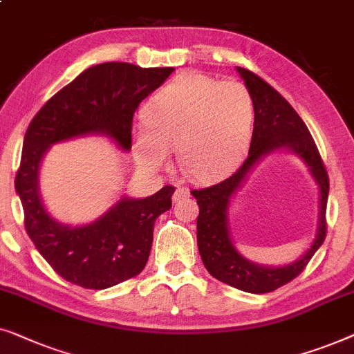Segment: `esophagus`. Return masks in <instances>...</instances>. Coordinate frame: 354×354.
I'll return each mask as SVG.
<instances>
[{
	"mask_svg": "<svg viewBox=\"0 0 354 354\" xmlns=\"http://www.w3.org/2000/svg\"><path fill=\"white\" fill-rule=\"evenodd\" d=\"M186 197H189L187 189L186 187H178L175 194H173V202H179V201H183V198H186Z\"/></svg>",
	"mask_w": 354,
	"mask_h": 354,
	"instance_id": "1",
	"label": "esophagus"
}]
</instances>
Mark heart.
<instances>
[{"label": "heart", "instance_id": "heart-1", "mask_svg": "<svg viewBox=\"0 0 354 354\" xmlns=\"http://www.w3.org/2000/svg\"><path fill=\"white\" fill-rule=\"evenodd\" d=\"M253 97L237 80L184 72L149 99L146 127L134 133V157L160 170L176 149L178 165L194 181L225 178L243 162L252 144Z\"/></svg>", "mask_w": 354, "mask_h": 354}]
</instances>
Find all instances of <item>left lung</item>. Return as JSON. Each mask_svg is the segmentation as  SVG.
<instances>
[{
  "instance_id": "1",
  "label": "left lung",
  "mask_w": 354,
  "mask_h": 354,
  "mask_svg": "<svg viewBox=\"0 0 354 354\" xmlns=\"http://www.w3.org/2000/svg\"><path fill=\"white\" fill-rule=\"evenodd\" d=\"M236 71L250 91L255 107L250 151L247 160L232 176L215 186L191 192L201 208L197 245L207 271L218 281L248 293H268L300 274L324 242L328 176L315 139L290 104L253 72L242 67H236ZM279 150L293 153L307 165L320 189V216L315 241L301 257L283 267H266L250 262L233 245L228 229V207L252 168L263 158Z\"/></svg>"
}]
</instances>
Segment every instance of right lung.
Listing matches in <instances>:
<instances>
[{
	"mask_svg": "<svg viewBox=\"0 0 354 354\" xmlns=\"http://www.w3.org/2000/svg\"><path fill=\"white\" fill-rule=\"evenodd\" d=\"M173 71L97 64L54 94L30 122L16 176L26 229L53 270L75 286L102 290L138 276L151 253L153 223L171 208L175 187L165 186L144 198L122 196L94 221L64 225L48 212L39 192L43 158L54 144L89 134L106 136L128 152L134 111Z\"/></svg>",
	"mask_w": 354,
	"mask_h": 354,
	"instance_id": "1",
	"label": "right lung"
}]
</instances>
